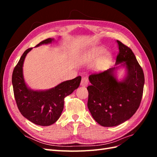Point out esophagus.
Instances as JSON below:
<instances>
[{
    "instance_id": "obj_1",
    "label": "esophagus",
    "mask_w": 157,
    "mask_h": 157,
    "mask_svg": "<svg viewBox=\"0 0 157 157\" xmlns=\"http://www.w3.org/2000/svg\"><path fill=\"white\" fill-rule=\"evenodd\" d=\"M88 84V78H86V77H84V78H82L81 83H80V85L82 86H87Z\"/></svg>"
}]
</instances>
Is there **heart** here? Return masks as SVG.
Returning a JSON list of instances; mask_svg holds the SVG:
<instances>
[{"label":"heart","mask_w":157,"mask_h":157,"mask_svg":"<svg viewBox=\"0 0 157 157\" xmlns=\"http://www.w3.org/2000/svg\"><path fill=\"white\" fill-rule=\"evenodd\" d=\"M105 52V50L102 48L98 47L91 49L86 54L85 59L88 61H94L97 60L100 56L102 55Z\"/></svg>","instance_id":"obj_1"}]
</instances>
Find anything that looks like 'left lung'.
<instances>
[{
  "mask_svg": "<svg viewBox=\"0 0 157 157\" xmlns=\"http://www.w3.org/2000/svg\"><path fill=\"white\" fill-rule=\"evenodd\" d=\"M119 51L115 65L125 66L128 74L117 82V67L92 73L89 76L88 107L98 124L104 127L118 125L130 119L139 108L144 84V75L131 48L117 40Z\"/></svg>",
  "mask_w": 157,
  "mask_h": 157,
  "instance_id": "1",
  "label": "left lung"
}]
</instances>
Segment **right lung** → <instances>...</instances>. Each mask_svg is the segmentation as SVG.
Returning a JSON list of instances; mask_svg holds the SVG:
<instances>
[{
  "instance_id": "1",
  "label": "right lung",
  "mask_w": 157,
  "mask_h": 157,
  "mask_svg": "<svg viewBox=\"0 0 157 157\" xmlns=\"http://www.w3.org/2000/svg\"><path fill=\"white\" fill-rule=\"evenodd\" d=\"M53 39L47 38L36 46L51 43ZM29 48L23 52L12 75V84L15 99L21 115L29 121L41 126H48L55 123L64 107V99L78 88L82 78L63 82L56 87L46 91H34L29 89L23 76V64Z\"/></svg>"
}]
</instances>
